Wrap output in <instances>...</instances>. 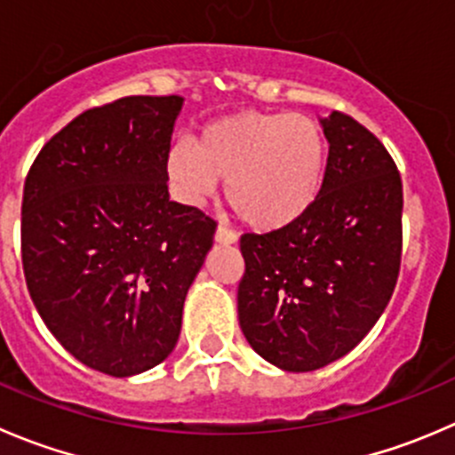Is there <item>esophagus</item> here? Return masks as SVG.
<instances>
[{
  "instance_id": "34e87169",
  "label": "esophagus",
  "mask_w": 455,
  "mask_h": 455,
  "mask_svg": "<svg viewBox=\"0 0 455 455\" xmlns=\"http://www.w3.org/2000/svg\"><path fill=\"white\" fill-rule=\"evenodd\" d=\"M215 242H220V244H235L237 233L231 231L228 227H224V224H220L218 231H215Z\"/></svg>"
}]
</instances>
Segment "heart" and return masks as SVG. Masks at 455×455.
Masks as SVG:
<instances>
[{
	"instance_id": "b5f03b06",
	"label": "heart",
	"mask_w": 455,
	"mask_h": 455,
	"mask_svg": "<svg viewBox=\"0 0 455 455\" xmlns=\"http://www.w3.org/2000/svg\"><path fill=\"white\" fill-rule=\"evenodd\" d=\"M326 138L299 113H237L200 131L196 147L175 142L166 153L171 187L200 204L227 182L235 218L259 231H275L302 218L324 184Z\"/></svg>"
}]
</instances>
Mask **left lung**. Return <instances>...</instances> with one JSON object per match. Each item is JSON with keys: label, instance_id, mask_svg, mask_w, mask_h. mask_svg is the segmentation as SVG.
<instances>
[{"label": "left lung", "instance_id": "left-lung-1", "mask_svg": "<svg viewBox=\"0 0 455 455\" xmlns=\"http://www.w3.org/2000/svg\"><path fill=\"white\" fill-rule=\"evenodd\" d=\"M329 157L315 204L289 227L244 233L237 317L284 371L349 354L394 295L403 258V180L385 144L347 113L322 120Z\"/></svg>", "mask_w": 455, "mask_h": 455}]
</instances>
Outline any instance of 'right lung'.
I'll return each mask as SVG.
<instances>
[{"label": "right lung", "instance_id": "1", "mask_svg": "<svg viewBox=\"0 0 455 455\" xmlns=\"http://www.w3.org/2000/svg\"><path fill=\"white\" fill-rule=\"evenodd\" d=\"M182 97L84 110L35 157L21 264L44 324L95 371L135 376L175 349L215 222L169 200L166 153Z\"/></svg>", "mask_w": 455, "mask_h": 455}]
</instances>
